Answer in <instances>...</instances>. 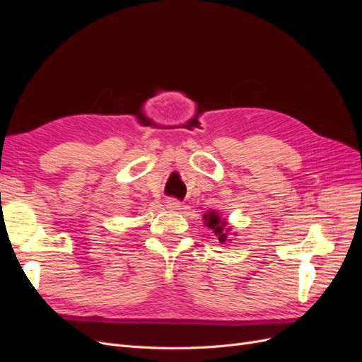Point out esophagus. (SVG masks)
I'll list each match as a JSON object with an SVG mask.
<instances>
[{
    "label": "esophagus",
    "mask_w": 362,
    "mask_h": 362,
    "mask_svg": "<svg viewBox=\"0 0 362 362\" xmlns=\"http://www.w3.org/2000/svg\"><path fill=\"white\" fill-rule=\"evenodd\" d=\"M166 206L169 208V210H181V202L178 201V199H175V198H169L168 201H166Z\"/></svg>",
    "instance_id": "34e87169"
}]
</instances>
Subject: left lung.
<instances>
[{"instance_id": "obj_1", "label": "left lung", "mask_w": 362, "mask_h": 362, "mask_svg": "<svg viewBox=\"0 0 362 362\" xmlns=\"http://www.w3.org/2000/svg\"><path fill=\"white\" fill-rule=\"evenodd\" d=\"M204 218H205V225L210 228V229H213L214 234L218 237V242H221V243L226 242V238H228L226 237L228 233H226V229H225L226 222L221 221V217H218V214L214 213V211H210L208 214H205Z\"/></svg>"}]
</instances>
